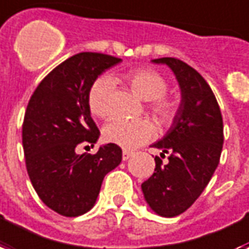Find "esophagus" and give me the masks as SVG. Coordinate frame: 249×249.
Instances as JSON below:
<instances>
[{"label":"esophagus","mask_w":249,"mask_h":249,"mask_svg":"<svg viewBox=\"0 0 249 249\" xmlns=\"http://www.w3.org/2000/svg\"><path fill=\"white\" fill-rule=\"evenodd\" d=\"M130 157H132V151H128V150L123 151V160H128Z\"/></svg>","instance_id":"1"}]
</instances>
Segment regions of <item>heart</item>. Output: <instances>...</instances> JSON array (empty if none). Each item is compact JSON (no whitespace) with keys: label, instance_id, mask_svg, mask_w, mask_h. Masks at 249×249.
<instances>
[{"label":"heart","instance_id":"b5f03b06","mask_svg":"<svg viewBox=\"0 0 249 249\" xmlns=\"http://www.w3.org/2000/svg\"><path fill=\"white\" fill-rule=\"evenodd\" d=\"M128 83L142 100L150 102V108L159 121L171 123L175 117L178 104L167 98V79L157 70L140 68L124 74ZM113 90V82L109 77H99L89 91V108L96 117L109 115V96ZM155 136L154 124L149 120H116L109 121L103 129V137L107 142L115 143L123 149L132 150L149 142Z\"/></svg>","mask_w":249,"mask_h":249}]
</instances>
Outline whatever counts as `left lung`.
Listing matches in <instances>:
<instances>
[{
  "instance_id": "obj_1",
  "label": "left lung",
  "mask_w": 249,
  "mask_h": 249,
  "mask_svg": "<svg viewBox=\"0 0 249 249\" xmlns=\"http://www.w3.org/2000/svg\"><path fill=\"white\" fill-rule=\"evenodd\" d=\"M170 68L179 82L181 102L166 136L153 143L168 154L155 157L154 174L141 185L151 210L176 217L204 192L221 158L223 120L213 91L197 70L174 57L153 60Z\"/></svg>"
}]
</instances>
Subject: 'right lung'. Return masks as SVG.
<instances>
[{"label": "right lung", "instance_id": "add662e5", "mask_svg": "<svg viewBox=\"0 0 249 249\" xmlns=\"http://www.w3.org/2000/svg\"><path fill=\"white\" fill-rule=\"evenodd\" d=\"M121 58L82 52L56 66L34 91L22 126L26 167L32 187L49 209L64 217L87 213L96 202L104 176L123 151L115 143L96 154L75 153L79 143L99 138L89 108V91L100 74Z\"/></svg>", "mask_w": 249, "mask_h": 249}]
</instances>
